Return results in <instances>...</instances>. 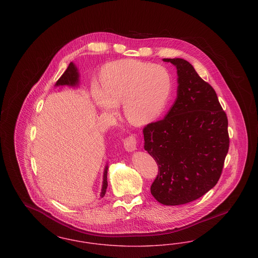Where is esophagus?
<instances>
[{
  "instance_id": "esophagus-1",
  "label": "esophagus",
  "mask_w": 258,
  "mask_h": 258,
  "mask_svg": "<svg viewBox=\"0 0 258 258\" xmlns=\"http://www.w3.org/2000/svg\"><path fill=\"white\" fill-rule=\"evenodd\" d=\"M136 137L135 135H131L128 137H126L124 140H123V147L125 149V151L127 152H133L136 149Z\"/></svg>"
}]
</instances>
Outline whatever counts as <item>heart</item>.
<instances>
[{
    "label": "heart",
    "mask_w": 258,
    "mask_h": 258,
    "mask_svg": "<svg viewBox=\"0 0 258 258\" xmlns=\"http://www.w3.org/2000/svg\"><path fill=\"white\" fill-rule=\"evenodd\" d=\"M171 74L152 63L122 60L107 63L101 72V86L94 83L92 95L103 112L114 114L123 104L126 119L142 125L157 119L171 96Z\"/></svg>",
    "instance_id": "1"
}]
</instances>
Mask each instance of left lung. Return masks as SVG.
Returning <instances> with one entry per match:
<instances>
[{
    "instance_id": "obj_1",
    "label": "left lung",
    "mask_w": 258,
    "mask_h": 258,
    "mask_svg": "<svg viewBox=\"0 0 258 258\" xmlns=\"http://www.w3.org/2000/svg\"><path fill=\"white\" fill-rule=\"evenodd\" d=\"M177 69V98L166 116L143 128L144 149L159 173L151 194L163 205L195 201L221 177L229 149L228 120L209 83L184 59H163Z\"/></svg>"
}]
</instances>
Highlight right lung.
I'll use <instances>...</instances> for the list:
<instances>
[{
	"mask_svg": "<svg viewBox=\"0 0 258 258\" xmlns=\"http://www.w3.org/2000/svg\"><path fill=\"white\" fill-rule=\"evenodd\" d=\"M79 82V74L77 71V68L74 66V62H71L67 69V71L62 74L61 77L58 79L56 82L55 86H77ZM107 170H108V165L105 166L104 173H103V182H102V188H101V194L100 197H104L107 188Z\"/></svg>",
	"mask_w": 258,
	"mask_h": 258,
	"instance_id": "obj_1",
	"label": "right lung"
}]
</instances>
